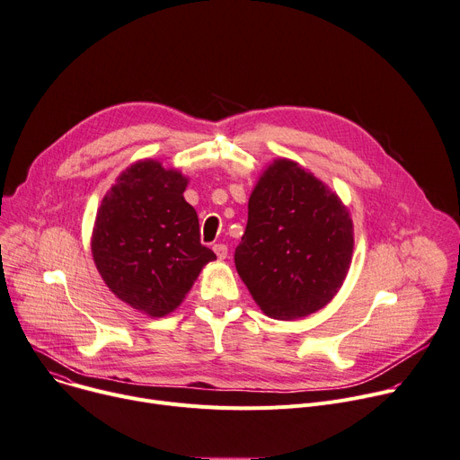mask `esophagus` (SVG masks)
I'll return each instance as SVG.
<instances>
[{
  "mask_svg": "<svg viewBox=\"0 0 460 460\" xmlns=\"http://www.w3.org/2000/svg\"><path fill=\"white\" fill-rule=\"evenodd\" d=\"M214 252L217 254L219 260H226V256H228V246H226V244H216V246H214Z\"/></svg>",
  "mask_w": 460,
  "mask_h": 460,
  "instance_id": "obj_1",
  "label": "esophagus"
}]
</instances>
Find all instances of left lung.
<instances>
[{"instance_id": "obj_1", "label": "left lung", "mask_w": 460, "mask_h": 460, "mask_svg": "<svg viewBox=\"0 0 460 460\" xmlns=\"http://www.w3.org/2000/svg\"><path fill=\"white\" fill-rule=\"evenodd\" d=\"M353 225L341 199L288 158L274 160L249 199L235 269L261 311L278 321L323 309L341 289Z\"/></svg>"}]
</instances>
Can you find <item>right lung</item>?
Instances as JSON below:
<instances>
[{"instance_id":"right-lung-1","label":"right lung","mask_w":460,"mask_h":460,"mask_svg":"<svg viewBox=\"0 0 460 460\" xmlns=\"http://www.w3.org/2000/svg\"><path fill=\"white\" fill-rule=\"evenodd\" d=\"M186 186L188 179L176 169L139 160L118 176L97 209L95 267L119 300L149 316L179 307L202 267L216 260L200 243Z\"/></svg>"}]
</instances>
